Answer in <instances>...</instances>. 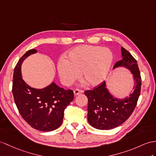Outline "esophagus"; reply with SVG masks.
<instances>
[{
    "label": "esophagus",
    "mask_w": 156,
    "mask_h": 156,
    "mask_svg": "<svg viewBox=\"0 0 156 156\" xmlns=\"http://www.w3.org/2000/svg\"><path fill=\"white\" fill-rule=\"evenodd\" d=\"M73 93H74L75 95H78V94H79L83 93V91L82 90H79V89H75V90H73Z\"/></svg>",
    "instance_id": "esophagus-1"
}]
</instances>
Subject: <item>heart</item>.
Listing matches in <instances>:
<instances>
[{
    "label": "heart",
    "mask_w": 156,
    "mask_h": 156,
    "mask_svg": "<svg viewBox=\"0 0 156 156\" xmlns=\"http://www.w3.org/2000/svg\"><path fill=\"white\" fill-rule=\"evenodd\" d=\"M113 55L109 49L97 45H79L71 49L66 59H60L57 69L61 82L69 86L80 76L90 87H95L105 81L109 73Z\"/></svg>",
    "instance_id": "heart-1"
}]
</instances>
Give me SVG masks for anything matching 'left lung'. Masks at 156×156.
<instances>
[{"mask_svg":"<svg viewBox=\"0 0 156 156\" xmlns=\"http://www.w3.org/2000/svg\"><path fill=\"white\" fill-rule=\"evenodd\" d=\"M121 51L122 59L115 63L113 69L124 67L130 71L134 86L130 96L123 99L114 97L107 88L105 81L93 90L85 91L88 98V122L98 130H111L124 122L134 111L140 97L142 79L137 62L123 47Z\"/></svg>","mask_w":156,"mask_h":156,"instance_id":"8db88e82","label":"left lung"}]
</instances>
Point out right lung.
<instances>
[{"label":"right lung","instance_id":"obj_1","mask_svg":"<svg viewBox=\"0 0 156 156\" xmlns=\"http://www.w3.org/2000/svg\"><path fill=\"white\" fill-rule=\"evenodd\" d=\"M37 53L30 49L19 59L14 68L12 93L15 104L20 115L30 126L42 132H49L62 124L64 111L73 100V91L65 90L55 83L44 89L30 87L23 80L21 65L29 55Z\"/></svg>","mask_w":156,"mask_h":156}]
</instances>
